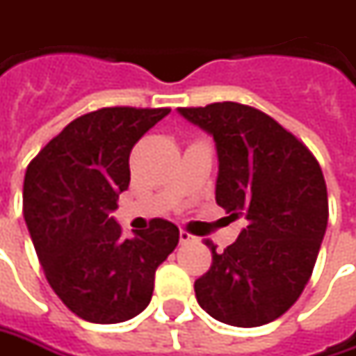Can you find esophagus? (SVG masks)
<instances>
[{"label":"esophagus","instance_id":"obj_1","mask_svg":"<svg viewBox=\"0 0 356 356\" xmlns=\"http://www.w3.org/2000/svg\"><path fill=\"white\" fill-rule=\"evenodd\" d=\"M179 241L185 245V243H193L195 237L189 233V231H183V229H181V233H179Z\"/></svg>","mask_w":356,"mask_h":356}]
</instances>
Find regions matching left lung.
<instances>
[{
    "mask_svg": "<svg viewBox=\"0 0 356 356\" xmlns=\"http://www.w3.org/2000/svg\"><path fill=\"white\" fill-rule=\"evenodd\" d=\"M213 135L215 199L229 219H247L233 245L195 281L201 309L233 327H261L301 297L329 221L327 185L315 155L273 117L235 101L179 107Z\"/></svg>",
    "mask_w": 356,
    "mask_h": 356,
    "instance_id": "obj_1",
    "label": "left lung"
}]
</instances>
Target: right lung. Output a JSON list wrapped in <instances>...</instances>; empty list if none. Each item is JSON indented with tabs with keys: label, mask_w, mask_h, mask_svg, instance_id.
Wrapping results in <instances>:
<instances>
[{
	"label": "right lung",
	"mask_w": 356,
	"mask_h": 356,
	"mask_svg": "<svg viewBox=\"0 0 356 356\" xmlns=\"http://www.w3.org/2000/svg\"><path fill=\"white\" fill-rule=\"evenodd\" d=\"M171 109L103 107L73 119L27 165L24 217L55 295L77 317L111 325L151 301L155 270L179 229L153 219L123 239L111 217L129 187V153Z\"/></svg>",
	"instance_id": "right-lung-1"
}]
</instances>
